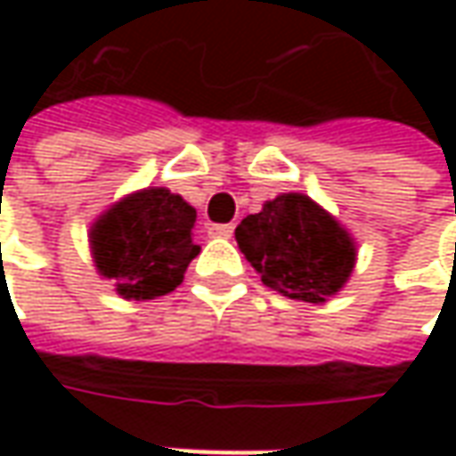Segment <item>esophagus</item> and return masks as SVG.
<instances>
[{"instance_id":"esophagus-1","label":"esophagus","mask_w":456,"mask_h":456,"mask_svg":"<svg viewBox=\"0 0 456 456\" xmlns=\"http://www.w3.org/2000/svg\"><path fill=\"white\" fill-rule=\"evenodd\" d=\"M233 228H236L233 223H216V225L210 228V233L218 238H231L233 236Z\"/></svg>"}]
</instances>
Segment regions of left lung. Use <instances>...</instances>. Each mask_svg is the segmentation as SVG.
Masks as SVG:
<instances>
[{
  "label": "left lung",
  "mask_w": 456,
  "mask_h": 456,
  "mask_svg": "<svg viewBox=\"0 0 456 456\" xmlns=\"http://www.w3.org/2000/svg\"><path fill=\"white\" fill-rule=\"evenodd\" d=\"M236 240L266 287L312 305L332 297L355 266L353 238L299 192L279 195L240 220Z\"/></svg>",
  "instance_id": "obj_1"
}]
</instances>
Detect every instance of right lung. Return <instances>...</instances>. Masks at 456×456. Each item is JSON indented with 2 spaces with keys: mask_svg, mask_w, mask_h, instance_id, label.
<instances>
[{
  "mask_svg": "<svg viewBox=\"0 0 456 456\" xmlns=\"http://www.w3.org/2000/svg\"><path fill=\"white\" fill-rule=\"evenodd\" d=\"M192 205L165 187L142 190L114 205L91 231L96 269L114 279L124 299H151L172 291L198 256Z\"/></svg>",
  "mask_w": 456,
  "mask_h": 456,
  "instance_id": "add662e5",
  "label": "right lung"
}]
</instances>
